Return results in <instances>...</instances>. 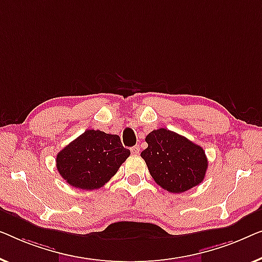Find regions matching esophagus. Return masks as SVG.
I'll list each match as a JSON object with an SVG mask.
<instances>
[{
  "mask_svg": "<svg viewBox=\"0 0 262 262\" xmlns=\"http://www.w3.org/2000/svg\"><path fill=\"white\" fill-rule=\"evenodd\" d=\"M130 152H132V154H134V156H136V154H139V152H140V147L139 146L130 147Z\"/></svg>",
  "mask_w": 262,
  "mask_h": 262,
  "instance_id": "1",
  "label": "esophagus"
}]
</instances>
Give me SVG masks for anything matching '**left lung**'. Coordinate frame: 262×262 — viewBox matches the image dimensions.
I'll use <instances>...</instances> for the list:
<instances>
[{"mask_svg":"<svg viewBox=\"0 0 262 262\" xmlns=\"http://www.w3.org/2000/svg\"><path fill=\"white\" fill-rule=\"evenodd\" d=\"M148 147L141 152L158 185L172 193L192 189L203 182L208 169L204 149L185 136L165 128L146 136Z\"/></svg>","mask_w":262,"mask_h":262,"instance_id":"left-lung-1","label":"left lung"}]
</instances>
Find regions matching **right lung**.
Returning <instances> with one entry per match:
<instances>
[{"label":"right lung","mask_w":262,"mask_h":262,"mask_svg":"<svg viewBox=\"0 0 262 262\" xmlns=\"http://www.w3.org/2000/svg\"><path fill=\"white\" fill-rule=\"evenodd\" d=\"M130 150L119 135L88 129L57 154V168L66 183L82 190L99 189L115 176Z\"/></svg>","instance_id":"add662e5"}]
</instances>
